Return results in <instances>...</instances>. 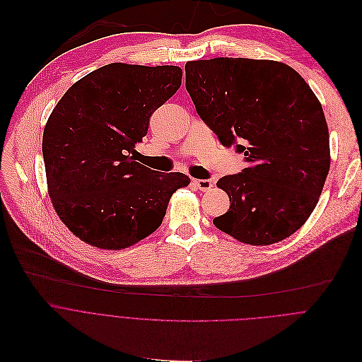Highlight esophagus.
Here are the masks:
<instances>
[{"label": "esophagus", "instance_id": "esophagus-1", "mask_svg": "<svg viewBox=\"0 0 362 362\" xmlns=\"http://www.w3.org/2000/svg\"><path fill=\"white\" fill-rule=\"evenodd\" d=\"M194 185L201 191H208L212 187V181L211 180H194Z\"/></svg>", "mask_w": 362, "mask_h": 362}]
</instances>
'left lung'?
I'll return each instance as SVG.
<instances>
[{
    "label": "left lung",
    "mask_w": 362,
    "mask_h": 362,
    "mask_svg": "<svg viewBox=\"0 0 362 362\" xmlns=\"http://www.w3.org/2000/svg\"><path fill=\"white\" fill-rule=\"evenodd\" d=\"M185 88L199 118L248 164L216 182L231 205L214 226L251 245L294 234L329 171L328 127L310 86L282 62L226 57L187 62Z\"/></svg>",
    "instance_id": "8db88e82"
}]
</instances>
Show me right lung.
<instances>
[{"label":"right lung","mask_w":362,"mask_h":362,"mask_svg":"<svg viewBox=\"0 0 362 362\" xmlns=\"http://www.w3.org/2000/svg\"><path fill=\"white\" fill-rule=\"evenodd\" d=\"M175 65L114 62L77 81L52 110L42 157L52 205L83 241L127 248L163 223L171 195L189 184L134 161L150 117L181 86Z\"/></svg>","instance_id":"1"}]
</instances>
